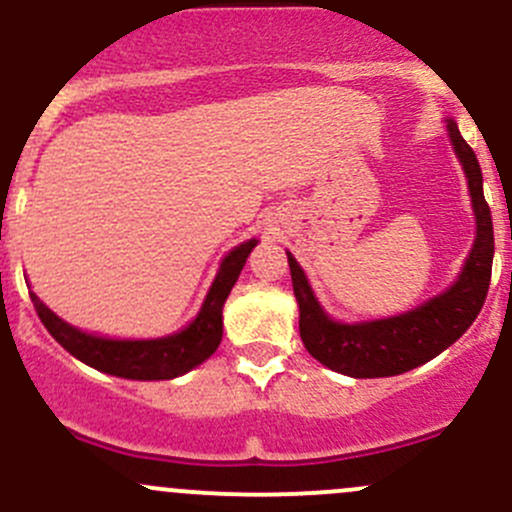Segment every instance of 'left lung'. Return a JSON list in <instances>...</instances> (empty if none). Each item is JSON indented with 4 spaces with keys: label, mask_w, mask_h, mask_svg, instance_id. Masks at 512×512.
I'll list each match as a JSON object with an SVG mask.
<instances>
[{
    "label": "left lung",
    "mask_w": 512,
    "mask_h": 512,
    "mask_svg": "<svg viewBox=\"0 0 512 512\" xmlns=\"http://www.w3.org/2000/svg\"><path fill=\"white\" fill-rule=\"evenodd\" d=\"M448 131L466 170L478 223L476 245L468 255L461 277L448 292L401 317L369 324H339L322 312L297 260L287 255L294 297L299 304V337L304 349L332 371L354 379L404 374L451 347L476 322L490 285L495 252L493 220L483 198V175L476 153L463 141L456 123L448 121Z\"/></svg>",
    "instance_id": "8db88e82"
}]
</instances>
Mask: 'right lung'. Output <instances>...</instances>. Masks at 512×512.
<instances>
[{
    "mask_svg": "<svg viewBox=\"0 0 512 512\" xmlns=\"http://www.w3.org/2000/svg\"><path fill=\"white\" fill-rule=\"evenodd\" d=\"M255 245L257 240H250L245 245L235 247L225 257L195 322L183 332L173 334V337L148 339V342H113V339L91 337V334L79 332L71 324L61 322L49 307H44V302H39L36 294H32V302L41 324L49 329L51 337L84 364L94 366L98 371H106V374L123 376V379H175V376L185 374L193 366L203 364L220 347V339H223V304Z\"/></svg>",
    "mask_w": 512,
    "mask_h": 512,
    "instance_id": "add662e5",
    "label": "right lung"
}]
</instances>
